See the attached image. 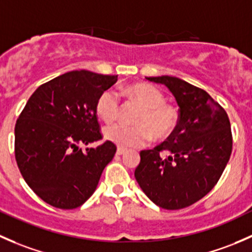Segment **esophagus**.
<instances>
[{
    "mask_svg": "<svg viewBox=\"0 0 252 252\" xmlns=\"http://www.w3.org/2000/svg\"><path fill=\"white\" fill-rule=\"evenodd\" d=\"M125 153H126V149H124V148L119 147L118 149H116V154L118 155H123V154H125Z\"/></svg>",
    "mask_w": 252,
    "mask_h": 252,
    "instance_id": "34e87169",
    "label": "esophagus"
}]
</instances>
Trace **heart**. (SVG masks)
Returning a JSON list of instances; mask_svg holds the SVG:
<instances>
[{"label":"heart","instance_id":"heart-1","mask_svg":"<svg viewBox=\"0 0 252 252\" xmlns=\"http://www.w3.org/2000/svg\"><path fill=\"white\" fill-rule=\"evenodd\" d=\"M124 92L142 105L136 119L137 126L114 124L105 127L104 138L123 148L143 147L154 136L162 139L170 136L177 126L178 115L175 108L164 104V95L158 88L148 84H134L124 88ZM97 115L110 124L120 113V98L114 90H105L95 102Z\"/></svg>","mask_w":252,"mask_h":252}]
</instances>
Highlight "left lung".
I'll return each mask as SVG.
<instances>
[{
  "instance_id": "1",
  "label": "left lung",
  "mask_w": 252,
  "mask_h": 252,
  "mask_svg": "<svg viewBox=\"0 0 252 252\" xmlns=\"http://www.w3.org/2000/svg\"><path fill=\"white\" fill-rule=\"evenodd\" d=\"M145 79L170 90L180 116L165 142L142 150L134 177L155 205L183 209L214 188L229 161L233 144L229 119L201 88L168 75Z\"/></svg>"
}]
</instances>
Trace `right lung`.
<instances>
[{
    "instance_id": "right-lung-1",
    "label": "right lung",
    "mask_w": 252,
    "mask_h": 252,
    "mask_svg": "<svg viewBox=\"0 0 252 252\" xmlns=\"http://www.w3.org/2000/svg\"><path fill=\"white\" fill-rule=\"evenodd\" d=\"M118 75L69 71L41 85L28 100L14 128L15 160L28 186L58 209L81 206L94 193L115 155L102 139L95 102Z\"/></svg>"
}]
</instances>
